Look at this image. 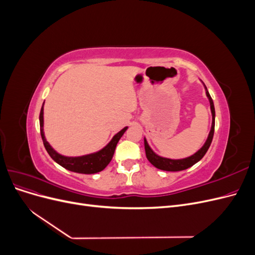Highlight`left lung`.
<instances>
[{
	"instance_id": "1",
	"label": "left lung",
	"mask_w": 255,
	"mask_h": 255,
	"mask_svg": "<svg viewBox=\"0 0 255 255\" xmlns=\"http://www.w3.org/2000/svg\"><path fill=\"white\" fill-rule=\"evenodd\" d=\"M204 85V84H203ZM204 88H205V94L206 97L208 99V101H210V105H211V112H212V128L210 130V134L207 136V139L204 142V144L202 145V148H200L195 154H192V155L188 156V157H185V158H180V159H172V158H167V157H163L158 155L155 152H154L146 141V139L144 138V150H145V156L148 158V160L150 163L154 166L156 167L157 169H160V170H164V171H182L185 170V169H187L191 166H194L196 163L201 159L204 155L205 153L207 152L208 148H210V145L212 143L213 140V136H214V130H215V107H214V102L213 100L208 94L207 88L204 85Z\"/></svg>"
}]
</instances>
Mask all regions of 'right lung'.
<instances>
[{
	"label": "right lung",
	"instance_id": "1",
	"mask_svg": "<svg viewBox=\"0 0 255 255\" xmlns=\"http://www.w3.org/2000/svg\"><path fill=\"white\" fill-rule=\"evenodd\" d=\"M43 104L39 115L40 134H41L44 148L49 153V155L53 158V160H55L58 165L66 168L67 170H70L76 173L92 174V173L102 171L103 169L111 163V160L114 156L116 145H117L122 135L126 133L128 127L122 128L120 132L116 134L112 138V140L107 143L103 149H101L98 152L86 154V155H82V156H65L54 150L51 146V144L47 141V139H45L44 130H43Z\"/></svg>",
	"mask_w": 255,
	"mask_h": 255
}]
</instances>
